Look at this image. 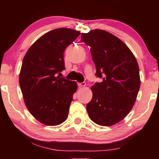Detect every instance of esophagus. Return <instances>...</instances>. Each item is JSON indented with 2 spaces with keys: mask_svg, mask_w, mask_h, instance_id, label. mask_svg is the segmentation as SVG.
Returning <instances> with one entry per match:
<instances>
[{
  "mask_svg": "<svg viewBox=\"0 0 159 159\" xmlns=\"http://www.w3.org/2000/svg\"><path fill=\"white\" fill-rule=\"evenodd\" d=\"M85 85H86V83L84 82H79V83H78V86H79L80 88H83V87H84Z\"/></svg>",
  "mask_w": 159,
  "mask_h": 159,
  "instance_id": "1",
  "label": "esophagus"
}]
</instances>
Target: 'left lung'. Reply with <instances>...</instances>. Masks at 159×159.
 <instances>
[{
    "mask_svg": "<svg viewBox=\"0 0 159 159\" xmlns=\"http://www.w3.org/2000/svg\"><path fill=\"white\" fill-rule=\"evenodd\" d=\"M81 39L91 48L95 76L103 80L91 87L89 117L97 125H114L127 116L136 101L140 87L138 62L120 39L105 30L82 33Z\"/></svg>",
    "mask_w": 159,
    "mask_h": 159,
    "instance_id": "1",
    "label": "left lung"
}]
</instances>
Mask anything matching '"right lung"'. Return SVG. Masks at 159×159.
<instances>
[{"mask_svg": "<svg viewBox=\"0 0 159 159\" xmlns=\"http://www.w3.org/2000/svg\"><path fill=\"white\" fill-rule=\"evenodd\" d=\"M80 34L69 28L51 30L34 42L24 57L19 84L25 105L45 125H58L68 117L77 84L56 75L65 69V49Z\"/></svg>", "mask_w": 159, "mask_h": 159, "instance_id": "1", "label": "right lung"}]
</instances>
